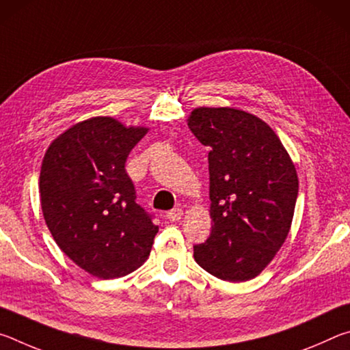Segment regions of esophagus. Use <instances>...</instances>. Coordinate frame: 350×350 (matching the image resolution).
<instances>
[{
	"instance_id": "obj_1",
	"label": "esophagus",
	"mask_w": 350,
	"mask_h": 350,
	"mask_svg": "<svg viewBox=\"0 0 350 350\" xmlns=\"http://www.w3.org/2000/svg\"><path fill=\"white\" fill-rule=\"evenodd\" d=\"M182 216H183V211H182V208H174V210H170V211L167 213V217L170 219L171 222H177V221H180Z\"/></svg>"
}]
</instances>
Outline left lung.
Listing matches in <instances>:
<instances>
[{
	"mask_svg": "<svg viewBox=\"0 0 350 350\" xmlns=\"http://www.w3.org/2000/svg\"><path fill=\"white\" fill-rule=\"evenodd\" d=\"M187 123L211 150V233L194 245V259L219 280L250 281L273 260L292 227L295 163L273 129L247 111L199 106Z\"/></svg>",
	"mask_w": 350,
	"mask_h": 350,
	"instance_id": "left-lung-1",
	"label": "left lung"
}]
</instances>
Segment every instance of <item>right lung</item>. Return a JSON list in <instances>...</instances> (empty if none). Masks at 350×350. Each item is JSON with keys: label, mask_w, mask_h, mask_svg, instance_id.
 <instances>
[{"label": "right lung", "mask_w": 350, "mask_h": 350, "mask_svg": "<svg viewBox=\"0 0 350 350\" xmlns=\"http://www.w3.org/2000/svg\"><path fill=\"white\" fill-rule=\"evenodd\" d=\"M148 131L114 117H91L52 140L41 162L47 228L70 260L100 280L137 270L159 232L135 202L125 170L129 152Z\"/></svg>", "instance_id": "1"}]
</instances>
